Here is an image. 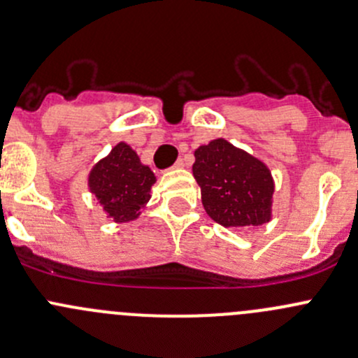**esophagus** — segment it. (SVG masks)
<instances>
[{"mask_svg": "<svg viewBox=\"0 0 358 358\" xmlns=\"http://www.w3.org/2000/svg\"><path fill=\"white\" fill-rule=\"evenodd\" d=\"M182 166H183V159H178V161L173 164V168H182Z\"/></svg>", "mask_w": 358, "mask_h": 358, "instance_id": "esophagus-1", "label": "esophagus"}]
</instances>
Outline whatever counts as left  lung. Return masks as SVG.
Listing matches in <instances>:
<instances>
[{
    "mask_svg": "<svg viewBox=\"0 0 358 358\" xmlns=\"http://www.w3.org/2000/svg\"><path fill=\"white\" fill-rule=\"evenodd\" d=\"M192 173L206 213L223 227H259L270 220L273 180L268 168L227 140L196 150Z\"/></svg>",
    "mask_w": 358,
    "mask_h": 358,
    "instance_id": "left-lung-1",
    "label": "left lung"
}]
</instances>
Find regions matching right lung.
<instances>
[{"instance_id": "obj_1", "label": "right lung", "mask_w": 358, "mask_h": 358, "mask_svg": "<svg viewBox=\"0 0 358 358\" xmlns=\"http://www.w3.org/2000/svg\"><path fill=\"white\" fill-rule=\"evenodd\" d=\"M154 183L156 176L149 166H143L126 143H117L90 173V190L117 223L140 215V208L150 199Z\"/></svg>"}]
</instances>
